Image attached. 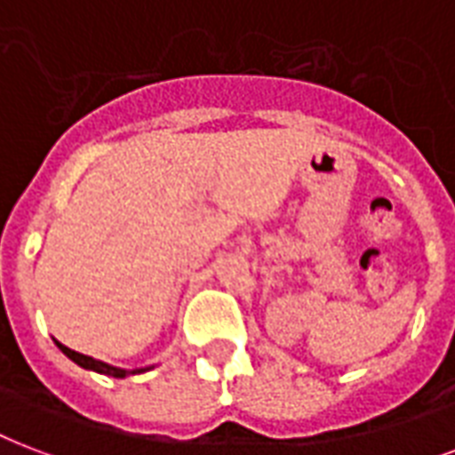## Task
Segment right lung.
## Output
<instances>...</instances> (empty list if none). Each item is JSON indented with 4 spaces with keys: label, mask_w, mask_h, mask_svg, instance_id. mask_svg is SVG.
Here are the masks:
<instances>
[{
    "label": "right lung",
    "mask_w": 455,
    "mask_h": 455,
    "mask_svg": "<svg viewBox=\"0 0 455 455\" xmlns=\"http://www.w3.org/2000/svg\"><path fill=\"white\" fill-rule=\"evenodd\" d=\"M57 343V347H60L61 353L67 355L69 360H74L78 364V367H84V370H93L98 371V374H108V377H115V379H124L129 377V374H141V371L146 370H119V367H112V364H105V362L100 360H93V357H88V355H81L76 353V350H71V347H67V345H61L60 340H54Z\"/></svg>",
    "instance_id": "add662e5"
}]
</instances>
